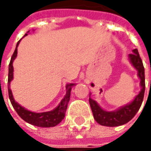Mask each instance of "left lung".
<instances>
[{
  "label": "left lung",
  "mask_w": 151,
  "mask_h": 151,
  "mask_svg": "<svg viewBox=\"0 0 151 151\" xmlns=\"http://www.w3.org/2000/svg\"><path fill=\"white\" fill-rule=\"evenodd\" d=\"M134 54L129 55V59L130 61L131 65L134 67L137 70L138 77L140 79V87L141 90L139 92L134 99L129 102V104L120 107L119 109L115 111H106L102 109L96 101L89 97V103H90L91 108L93 113V117L96 122L102 126H107V127H116L120 125L125 124L128 122H129L133 119L140 106L142 104L144 95H145V68L143 65V62L139 57L138 50H133Z\"/></svg>",
  "instance_id": "1"
}]
</instances>
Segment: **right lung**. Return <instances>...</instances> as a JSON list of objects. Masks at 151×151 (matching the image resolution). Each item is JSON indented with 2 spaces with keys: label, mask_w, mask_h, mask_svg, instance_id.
Returning <instances> with one entry per match:
<instances>
[{
  "label": "right lung",
  "mask_w": 151,
  "mask_h": 151,
  "mask_svg": "<svg viewBox=\"0 0 151 151\" xmlns=\"http://www.w3.org/2000/svg\"><path fill=\"white\" fill-rule=\"evenodd\" d=\"M29 31L27 32L24 36H27ZM21 41V40H20ZM20 41L17 42V47L15 50L13 55L12 56V59L9 64V71H8V82H7V86H8V95L11 103L12 107H14L15 111L17 113V114L25 122L30 124L38 126L41 128H50V127H55L57 124H59L61 121L65 118V112H66L68 102L70 101V91L71 88L76 84L74 83H70L66 85V93L64 98L61 100L60 103L55 107V109L49 111V112H44V113H34L32 111H29L26 109L25 107H22L20 104H18L17 101H15L13 98V95L12 90L10 88V83L13 80V61L16 59L17 55V47Z\"/></svg>",
  "instance_id": "1"
}]
</instances>
